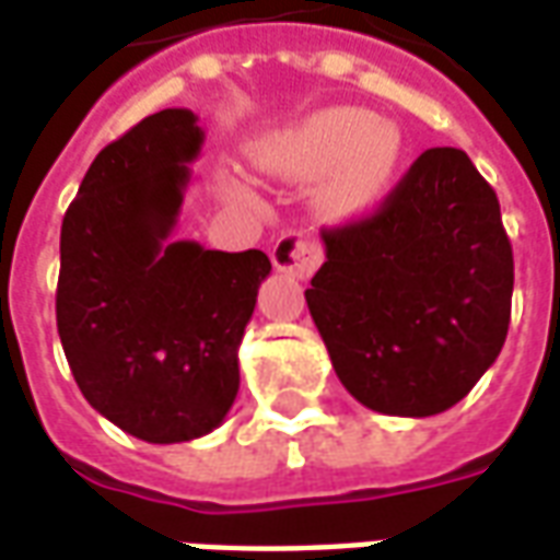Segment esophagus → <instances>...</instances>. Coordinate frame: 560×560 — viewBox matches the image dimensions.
<instances>
[{
	"label": "esophagus",
	"mask_w": 560,
	"mask_h": 560,
	"mask_svg": "<svg viewBox=\"0 0 560 560\" xmlns=\"http://www.w3.org/2000/svg\"><path fill=\"white\" fill-rule=\"evenodd\" d=\"M272 264L281 272H293V276H300V279H308L317 267H320V245L317 240H312L308 233L303 231H288L281 233L276 245H272Z\"/></svg>",
	"instance_id": "obj_1"
}]
</instances>
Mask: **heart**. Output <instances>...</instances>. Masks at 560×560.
<instances>
[{
  "label": "heart",
  "mask_w": 560,
  "mask_h": 560,
  "mask_svg": "<svg viewBox=\"0 0 560 560\" xmlns=\"http://www.w3.org/2000/svg\"><path fill=\"white\" fill-rule=\"evenodd\" d=\"M401 161V135L393 122L360 107H327L284 131L264 155L272 173L317 179L329 215H360L387 195Z\"/></svg>",
  "instance_id": "obj_1"
}]
</instances>
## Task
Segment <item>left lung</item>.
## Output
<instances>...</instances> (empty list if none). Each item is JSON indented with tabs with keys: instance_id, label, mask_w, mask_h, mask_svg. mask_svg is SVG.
Instances as JSON below:
<instances>
[{
	"instance_id": "obj_1",
	"label": "left lung",
	"mask_w": 560,
	"mask_h": 560,
	"mask_svg": "<svg viewBox=\"0 0 560 560\" xmlns=\"http://www.w3.org/2000/svg\"><path fill=\"white\" fill-rule=\"evenodd\" d=\"M305 291L336 375L377 413L453 408L498 360L513 248L492 185L462 149H425L375 215L320 233Z\"/></svg>"
}]
</instances>
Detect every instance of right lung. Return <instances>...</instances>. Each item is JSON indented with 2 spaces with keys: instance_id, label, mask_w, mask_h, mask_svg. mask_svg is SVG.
I'll return each mask as SVG.
<instances>
[{
  "instance_id": "right-lung-1",
  "label": "right lung",
  "mask_w": 560,
  "mask_h": 560,
  "mask_svg": "<svg viewBox=\"0 0 560 560\" xmlns=\"http://www.w3.org/2000/svg\"><path fill=\"white\" fill-rule=\"evenodd\" d=\"M203 128L167 107L107 143L59 236L56 327L95 411L149 444L219 429L269 257L171 240Z\"/></svg>"
}]
</instances>
